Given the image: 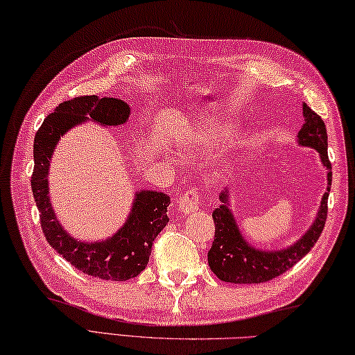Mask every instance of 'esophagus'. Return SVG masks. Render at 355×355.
Instances as JSON below:
<instances>
[{
	"label": "esophagus",
	"instance_id": "esophagus-1",
	"mask_svg": "<svg viewBox=\"0 0 355 355\" xmlns=\"http://www.w3.org/2000/svg\"><path fill=\"white\" fill-rule=\"evenodd\" d=\"M178 207L182 210L183 214L189 215L193 214L198 210V201H200V191L197 187H189V189H186L182 195L178 197Z\"/></svg>",
	"mask_w": 355,
	"mask_h": 355
}]
</instances>
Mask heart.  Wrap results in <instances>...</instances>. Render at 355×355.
Returning <instances> with one entry per match:
<instances>
[{
  "mask_svg": "<svg viewBox=\"0 0 355 355\" xmlns=\"http://www.w3.org/2000/svg\"><path fill=\"white\" fill-rule=\"evenodd\" d=\"M207 132H209V135H210V137H216V135H218V134H220V130H216V128H215V126H212V128H209V130H207Z\"/></svg>",
  "mask_w": 355,
  "mask_h": 355,
  "instance_id": "heart-1",
  "label": "heart"
}]
</instances>
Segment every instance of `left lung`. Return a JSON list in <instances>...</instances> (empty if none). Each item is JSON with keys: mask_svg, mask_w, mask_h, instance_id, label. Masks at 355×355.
I'll return each mask as SVG.
<instances>
[{"mask_svg": "<svg viewBox=\"0 0 355 355\" xmlns=\"http://www.w3.org/2000/svg\"><path fill=\"white\" fill-rule=\"evenodd\" d=\"M305 123L297 137L302 146H311L318 150L323 166L328 169V191L320 202V210L314 224L296 244L277 252H261L248 245L238 230L235 218L227 207L229 192H221V205L214 210L215 236L212 248L207 253L209 267L224 282L232 284H262L271 281L290 270L318 243L320 233L325 227L328 214V195L331 189V162L328 158V135L327 126L318 112H314L304 103Z\"/></svg>", "mask_w": 355, "mask_h": 355, "instance_id": "left-lung-1", "label": "left lung"}]
</instances>
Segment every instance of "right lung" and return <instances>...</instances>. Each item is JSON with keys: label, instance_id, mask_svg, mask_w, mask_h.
<instances>
[{"label": "right lung", "instance_id": "obj_1", "mask_svg": "<svg viewBox=\"0 0 355 355\" xmlns=\"http://www.w3.org/2000/svg\"><path fill=\"white\" fill-rule=\"evenodd\" d=\"M130 116V107L120 99L78 96L59 103L44 119L35 135L32 192L40 210V221L47 243L64 256L74 268L105 281H128L139 276L148 266L154 239L169 223V197L163 192L140 191L135 195L132 212L114 236L102 243L85 244L71 238L59 221L49 200V166L58 140L74 125L92 119L103 126L122 125Z\"/></svg>", "mask_w": 355, "mask_h": 355}]
</instances>
